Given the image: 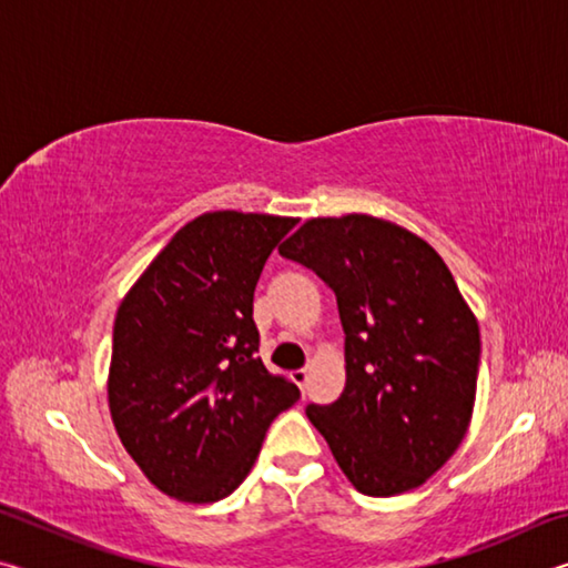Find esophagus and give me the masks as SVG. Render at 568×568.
I'll return each mask as SVG.
<instances>
[{
	"instance_id": "1",
	"label": "esophagus",
	"mask_w": 568,
	"mask_h": 568,
	"mask_svg": "<svg viewBox=\"0 0 568 568\" xmlns=\"http://www.w3.org/2000/svg\"><path fill=\"white\" fill-rule=\"evenodd\" d=\"M291 378L295 381V386H297V388L305 390V383H307V371H305V368H297V371H293V373H291Z\"/></svg>"
}]
</instances>
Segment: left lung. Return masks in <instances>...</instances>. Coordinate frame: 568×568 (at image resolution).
Masks as SVG:
<instances>
[{"label":"left lung","instance_id":"8db88e82","mask_svg":"<svg viewBox=\"0 0 568 568\" xmlns=\"http://www.w3.org/2000/svg\"><path fill=\"white\" fill-rule=\"evenodd\" d=\"M338 297L345 388L305 408L365 496H398L464 440L476 403L480 333L434 247L390 220L311 217L277 247Z\"/></svg>","mask_w":568,"mask_h":568}]
</instances>
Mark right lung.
Masks as SVG:
<instances>
[{"instance_id":"right-lung-1","label":"right lung","mask_w":568,"mask_h":568,"mask_svg":"<svg viewBox=\"0 0 568 568\" xmlns=\"http://www.w3.org/2000/svg\"><path fill=\"white\" fill-rule=\"evenodd\" d=\"M295 217L215 210L182 225L122 297L108 400L142 474L185 504L235 491L275 416L301 398L255 351L257 277Z\"/></svg>"}]
</instances>
